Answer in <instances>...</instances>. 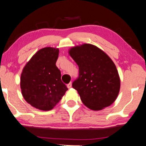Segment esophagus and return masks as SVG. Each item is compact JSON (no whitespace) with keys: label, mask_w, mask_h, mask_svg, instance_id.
<instances>
[{"label":"esophagus","mask_w":146,"mask_h":146,"mask_svg":"<svg viewBox=\"0 0 146 146\" xmlns=\"http://www.w3.org/2000/svg\"><path fill=\"white\" fill-rule=\"evenodd\" d=\"M67 87L68 88V89H70V88L72 87V83L70 82L68 83V84L67 85Z\"/></svg>","instance_id":"esophagus-1"}]
</instances>
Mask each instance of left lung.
Wrapping results in <instances>:
<instances>
[{"label": "left lung", "mask_w": 146, "mask_h": 146, "mask_svg": "<svg viewBox=\"0 0 146 146\" xmlns=\"http://www.w3.org/2000/svg\"><path fill=\"white\" fill-rule=\"evenodd\" d=\"M78 65L79 77L72 87L83 104L93 111H100L113 104L120 89L118 70L112 59L98 47L83 44L69 50Z\"/></svg>", "instance_id": "left-lung-1"}]
</instances>
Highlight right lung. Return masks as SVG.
I'll use <instances>...</instances> for the list:
<instances>
[{
    "mask_svg": "<svg viewBox=\"0 0 146 146\" xmlns=\"http://www.w3.org/2000/svg\"><path fill=\"white\" fill-rule=\"evenodd\" d=\"M58 56V48H43L33 55L21 73L23 98L41 111L53 109L68 90L61 82V71L56 65Z\"/></svg>",
    "mask_w": 146,
    "mask_h": 146,
    "instance_id": "obj_1",
    "label": "right lung"
}]
</instances>
